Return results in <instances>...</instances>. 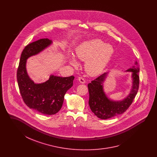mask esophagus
<instances>
[{"label": "esophagus", "mask_w": 157, "mask_h": 157, "mask_svg": "<svg viewBox=\"0 0 157 157\" xmlns=\"http://www.w3.org/2000/svg\"><path fill=\"white\" fill-rule=\"evenodd\" d=\"M78 80H79V81L80 83H85V79L82 77V76H79L78 77Z\"/></svg>", "instance_id": "1"}]
</instances>
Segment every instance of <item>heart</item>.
I'll list each match as a JSON object with an SVG mask.
<instances>
[{
    "label": "heart",
    "mask_w": 157,
    "mask_h": 157,
    "mask_svg": "<svg viewBox=\"0 0 157 157\" xmlns=\"http://www.w3.org/2000/svg\"><path fill=\"white\" fill-rule=\"evenodd\" d=\"M114 52L112 46L106 44L100 39H93L79 45L76 50L78 58L86 60L85 68L90 75H95L101 73L110 62ZM71 63L76 67V60H71Z\"/></svg>",
    "instance_id": "1"
}]
</instances>
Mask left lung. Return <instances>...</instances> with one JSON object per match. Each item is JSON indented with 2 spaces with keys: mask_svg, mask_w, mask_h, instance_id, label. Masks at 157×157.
I'll return each instance as SVG.
<instances>
[{
  "mask_svg": "<svg viewBox=\"0 0 157 157\" xmlns=\"http://www.w3.org/2000/svg\"><path fill=\"white\" fill-rule=\"evenodd\" d=\"M132 72V88L129 95L120 101H114L108 99L103 90V82L108 72L100 75L88 85L90 108L98 118L102 120L109 119L125 112L132 104L138 92L140 83V68L135 62L134 66L127 70Z\"/></svg>",
  "mask_w": 157,
  "mask_h": 157,
  "instance_id": "8db88e82",
  "label": "left lung"
}]
</instances>
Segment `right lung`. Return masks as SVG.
<instances>
[{
	"label": "right lung",
	"mask_w": 157,
	"mask_h": 157,
	"mask_svg": "<svg viewBox=\"0 0 157 157\" xmlns=\"http://www.w3.org/2000/svg\"><path fill=\"white\" fill-rule=\"evenodd\" d=\"M52 44L48 38L40 39L25 46L21 54L17 71V81L25 104L44 115H54L62 108L64 96L73 86L74 76L60 77L51 75L42 83H35L27 74L26 60L42 51Z\"/></svg>",
	"instance_id": "right-lung-1"
}]
</instances>
